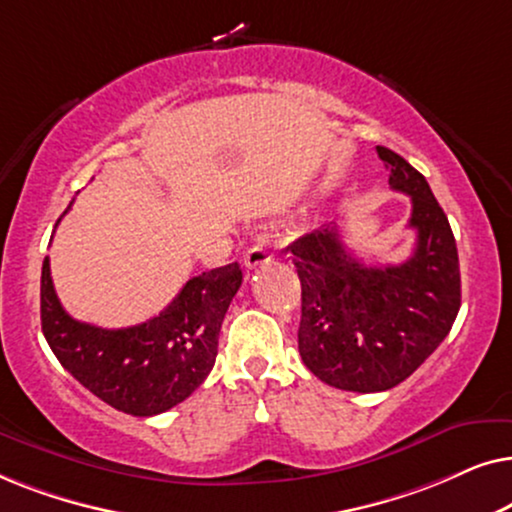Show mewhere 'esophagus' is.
I'll return each mask as SVG.
<instances>
[{
    "label": "esophagus",
    "instance_id": "esophagus-1",
    "mask_svg": "<svg viewBox=\"0 0 512 512\" xmlns=\"http://www.w3.org/2000/svg\"><path fill=\"white\" fill-rule=\"evenodd\" d=\"M270 261H272V251L265 247V244H254V247L247 251V256H244V265H247L249 270H254L258 265H265Z\"/></svg>",
    "mask_w": 512,
    "mask_h": 512
}]
</instances>
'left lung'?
Masks as SVG:
<instances>
[{
    "label": "left lung",
    "instance_id": "obj_1",
    "mask_svg": "<svg viewBox=\"0 0 512 512\" xmlns=\"http://www.w3.org/2000/svg\"><path fill=\"white\" fill-rule=\"evenodd\" d=\"M389 186L410 195L415 251L398 265H363L335 226L289 247L303 314L298 352L335 389L387 391L415 373L445 340L461 305L457 242L429 184L408 160L377 146Z\"/></svg>",
    "mask_w": 512,
    "mask_h": 512
}]
</instances>
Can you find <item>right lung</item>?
<instances>
[{
    "label": "right lung",
    "mask_w": 512,
    "mask_h": 512,
    "mask_svg": "<svg viewBox=\"0 0 512 512\" xmlns=\"http://www.w3.org/2000/svg\"><path fill=\"white\" fill-rule=\"evenodd\" d=\"M242 284L237 263L188 279L158 317L130 328L76 321L41 265V331L48 347L88 391L111 408L151 417L186 401L214 368L219 331Z\"/></svg>",
    "instance_id": "add662e5"
}]
</instances>
